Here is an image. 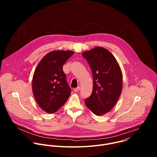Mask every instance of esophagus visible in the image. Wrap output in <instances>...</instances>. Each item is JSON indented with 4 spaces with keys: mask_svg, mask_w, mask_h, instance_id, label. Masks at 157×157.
<instances>
[{
    "mask_svg": "<svg viewBox=\"0 0 157 157\" xmlns=\"http://www.w3.org/2000/svg\"><path fill=\"white\" fill-rule=\"evenodd\" d=\"M79 89H80V87H79V86H78V87H76V88H75V89H74V91H75V93H76V92H78V91H79Z\"/></svg>",
    "mask_w": 157,
    "mask_h": 157,
    "instance_id": "34e87169",
    "label": "esophagus"
}]
</instances>
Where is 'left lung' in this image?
<instances>
[{"label":"left lung","instance_id":"obj_1","mask_svg":"<svg viewBox=\"0 0 157 157\" xmlns=\"http://www.w3.org/2000/svg\"><path fill=\"white\" fill-rule=\"evenodd\" d=\"M93 76L91 96L84 100L93 114L101 116L114 107L122 91V73L114 55L108 50L96 47L82 53Z\"/></svg>","mask_w":157,"mask_h":157}]
</instances>
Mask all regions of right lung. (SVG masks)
Masks as SVG:
<instances>
[{
  "instance_id": "obj_1",
  "label": "right lung",
  "mask_w": 157,
  "mask_h": 157,
  "mask_svg": "<svg viewBox=\"0 0 157 157\" xmlns=\"http://www.w3.org/2000/svg\"><path fill=\"white\" fill-rule=\"evenodd\" d=\"M74 52L55 50L43 56L38 64L32 79L35 99L44 112L53 114L60 109L71 94L63 66Z\"/></svg>"
}]
</instances>
